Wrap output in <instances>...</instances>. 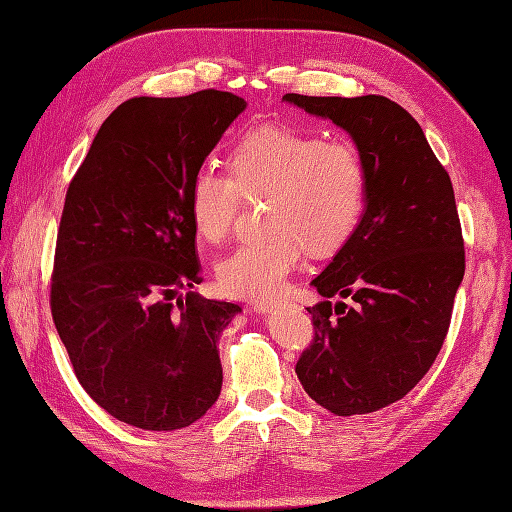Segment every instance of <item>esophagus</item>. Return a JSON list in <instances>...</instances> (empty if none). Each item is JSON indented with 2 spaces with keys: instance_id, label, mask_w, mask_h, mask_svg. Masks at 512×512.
Masks as SVG:
<instances>
[{
  "instance_id": "obj_1",
  "label": "esophagus",
  "mask_w": 512,
  "mask_h": 512,
  "mask_svg": "<svg viewBox=\"0 0 512 512\" xmlns=\"http://www.w3.org/2000/svg\"><path fill=\"white\" fill-rule=\"evenodd\" d=\"M276 305H278L276 301H261V303H255L253 309L259 311V314H270V311H274Z\"/></svg>"
}]
</instances>
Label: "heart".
<instances>
[{
	"mask_svg": "<svg viewBox=\"0 0 512 512\" xmlns=\"http://www.w3.org/2000/svg\"><path fill=\"white\" fill-rule=\"evenodd\" d=\"M228 171H196L188 215L198 238L224 242L244 198L268 196L263 224L270 234L244 242L217 265V284L236 299L268 301L301 261L303 247L328 253L358 228L368 175L351 142H326L318 133L265 125L232 144Z\"/></svg>",
	"mask_w": 512,
	"mask_h": 512,
	"instance_id": "heart-1",
	"label": "heart"
}]
</instances>
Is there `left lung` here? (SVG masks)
<instances>
[{
	"label": "left lung",
	"instance_id": "left-lung-1",
	"mask_svg": "<svg viewBox=\"0 0 512 512\" xmlns=\"http://www.w3.org/2000/svg\"><path fill=\"white\" fill-rule=\"evenodd\" d=\"M343 127L362 152L366 211L326 270L311 280L314 339L297 376L337 416L381 410L412 391L446 341L464 276V240L448 171L406 108L385 96L286 94ZM335 294L353 306H332Z\"/></svg>",
	"mask_w": 512,
	"mask_h": 512
}]
</instances>
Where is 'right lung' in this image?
Here are the masks:
<instances>
[{
	"instance_id": "1",
	"label": "right lung",
	"mask_w": 512,
	"mask_h": 512,
	"mask_svg": "<svg viewBox=\"0 0 512 512\" xmlns=\"http://www.w3.org/2000/svg\"><path fill=\"white\" fill-rule=\"evenodd\" d=\"M242 98H131L102 123L64 198L50 305L77 381L144 431L190 427L217 402V341L240 305L177 291L201 278L188 190Z\"/></svg>"
}]
</instances>
